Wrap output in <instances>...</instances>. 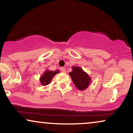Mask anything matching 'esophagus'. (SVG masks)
I'll use <instances>...</instances> for the list:
<instances>
[{"mask_svg":"<svg viewBox=\"0 0 133 133\" xmlns=\"http://www.w3.org/2000/svg\"><path fill=\"white\" fill-rule=\"evenodd\" d=\"M60 70H61V71L62 73H65V72H66V70H65V68H61Z\"/></svg>","mask_w":133,"mask_h":133,"instance_id":"34e87169","label":"esophagus"}]
</instances>
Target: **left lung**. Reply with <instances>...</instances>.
Segmentation results:
<instances>
[{"mask_svg": "<svg viewBox=\"0 0 133 133\" xmlns=\"http://www.w3.org/2000/svg\"><path fill=\"white\" fill-rule=\"evenodd\" d=\"M72 71L69 73L75 86L80 91L88 88L91 81V77L80 67L72 66Z\"/></svg>", "mask_w": 133, "mask_h": 133, "instance_id": "1", "label": "left lung"}]
</instances>
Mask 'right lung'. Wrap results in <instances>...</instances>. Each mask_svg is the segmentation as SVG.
<instances>
[{
  "mask_svg": "<svg viewBox=\"0 0 133 133\" xmlns=\"http://www.w3.org/2000/svg\"><path fill=\"white\" fill-rule=\"evenodd\" d=\"M59 72V70H56L55 71H49V70L47 69L44 71L42 76H41L40 79V82L42 85L43 86H47V85L51 83L52 79L54 76L56 75V74Z\"/></svg>",
  "mask_w": 133,
  "mask_h": 133,
  "instance_id": "add662e5",
  "label": "right lung"
}]
</instances>
